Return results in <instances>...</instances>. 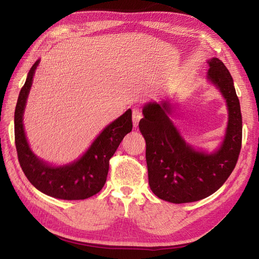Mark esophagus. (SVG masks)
Returning <instances> with one entry per match:
<instances>
[{
    "label": "esophagus",
    "instance_id": "obj_1",
    "mask_svg": "<svg viewBox=\"0 0 259 259\" xmlns=\"http://www.w3.org/2000/svg\"><path fill=\"white\" fill-rule=\"evenodd\" d=\"M142 111L139 110L138 108H134L133 109V124H134V127H137L138 126V123L140 121V119H142Z\"/></svg>",
    "mask_w": 259,
    "mask_h": 259
}]
</instances>
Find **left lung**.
I'll return each mask as SVG.
<instances>
[{
	"instance_id": "left-lung-1",
	"label": "left lung",
	"mask_w": 259,
	"mask_h": 259,
	"mask_svg": "<svg viewBox=\"0 0 259 259\" xmlns=\"http://www.w3.org/2000/svg\"><path fill=\"white\" fill-rule=\"evenodd\" d=\"M207 79L219 90L228 107V125L222 146L213 153L188 145L169 120L168 101L149 103L143 109L139 130L146 140L149 186L170 203L204 199L221 188L236 167L242 145V115L232 76L222 60L211 58Z\"/></svg>"
}]
</instances>
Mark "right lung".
I'll return each mask as SVG.
<instances>
[{
    "label": "right lung",
    "mask_w": 259,
    "mask_h": 259,
    "mask_svg": "<svg viewBox=\"0 0 259 259\" xmlns=\"http://www.w3.org/2000/svg\"><path fill=\"white\" fill-rule=\"evenodd\" d=\"M40 60L31 67L15 109V144L21 169L37 190L61 200H84L98 193L107 180L109 160L124 136L132 132V110L109 124L79 160L64 166H52L31 151L23 130L22 116L33 75Z\"/></svg>",
    "instance_id": "right-lung-1"
}]
</instances>
